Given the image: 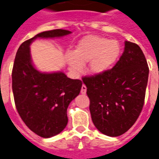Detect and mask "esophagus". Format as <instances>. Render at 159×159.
Here are the masks:
<instances>
[{
	"label": "esophagus",
	"mask_w": 159,
	"mask_h": 159,
	"mask_svg": "<svg viewBox=\"0 0 159 159\" xmlns=\"http://www.w3.org/2000/svg\"><path fill=\"white\" fill-rule=\"evenodd\" d=\"M86 91H87V88H86V86H85L84 84H83L82 88H81L80 93L82 94H85V93H86Z\"/></svg>",
	"instance_id": "esophagus-1"
}]
</instances>
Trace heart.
<instances>
[{"label":"heart","instance_id":"heart-1","mask_svg":"<svg viewBox=\"0 0 159 159\" xmlns=\"http://www.w3.org/2000/svg\"><path fill=\"white\" fill-rule=\"evenodd\" d=\"M120 54V45L116 40L98 35L83 38L75 48L73 54L66 57L70 70L80 73L83 65L90 61L89 70L92 74H102L115 64Z\"/></svg>","mask_w":159,"mask_h":159}]
</instances>
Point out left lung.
<instances>
[{"instance_id": "1", "label": "left lung", "mask_w": 159, "mask_h": 159, "mask_svg": "<svg viewBox=\"0 0 159 159\" xmlns=\"http://www.w3.org/2000/svg\"><path fill=\"white\" fill-rule=\"evenodd\" d=\"M148 77L141 48L125 41L124 53L112 69L83 79L92 120L102 133L121 136L135 124L144 106Z\"/></svg>"}]
</instances>
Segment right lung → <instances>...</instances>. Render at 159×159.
<instances>
[{
	"label": "right lung",
	"mask_w": 159,
	"mask_h": 159,
	"mask_svg": "<svg viewBox=\"0 0 159 159\" xmlns=\"http://www.w3.org/2000/svg\"><path fill=\"white\" fill-rule=\"evenodd\" d=\"M71 31H43L21 44L12 70V89L18 113L24 124L38 136L48 138L66 128L68 106L80 93L82 81L63 72L42 73L34 67L30 44L36 38L61 37Z\"/></svg>",
	"instance_id": "1"
}]
</instances>
